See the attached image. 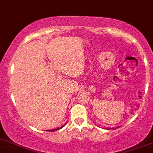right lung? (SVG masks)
<instances>
[{
    "label": "right lung",
    "instance_id": "right-lung-1",
    "mask_svg": "<svg viewBox=\"0 0 153 153\" xmlns=\"http://www.w3.org/2000/svg\"><path fill=\"white\" fill-rule=\"evenodd\" d=\"M64 126H62V127L59 128H56V129H53V130H50V131H56V130H59V129H60V128H63ZM48 131H49V130Z\"/></svg>",
    "mask_w": 153,
    "mask_h": 153
}]
</instances>
